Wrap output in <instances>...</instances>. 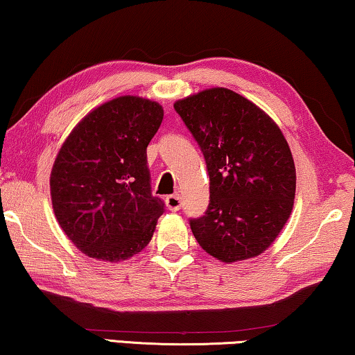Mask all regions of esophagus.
I'll use <instances>...</instances> for the list:
<instances>
[{
  "label": "esophagus",
  "instance_id": "1",
  "mask_svg": "<svg viewBox=\"0 0 355 355\" xmlns=\"http://www.w3.org/2000/svg\"><path fill=\"white\" fill-rule=\"evenodd\" d=\"M166 207L168 208L171 211H177L182 208V198L180 196H167L166 198Z\"/></svg>",
  "mask_w": 355,
  "mask_h": 355
}]
</instances>
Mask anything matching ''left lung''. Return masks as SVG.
<instances>
[{
  "label": "left lung",
  "instance_id": "1",
  "mask_svg": "<svg viewBox=\"0 0 355 355\" xmlns=\"http://www.w3.org/2000/svg\"><path fill=\"white\" fill-rule=\"evenodd\" d=\"M204 153L210 205L191 221L202 250L221 262L262 254L286 226L295 199V164L279 126L229 88L175 101Z\"/></svg>",
  "mask_w": 355,
  "mask_h": 355
}]
</instances>
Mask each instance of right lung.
<instances>
[{
	"instance_id": "1",
	"label": "right lung",
	"mask_w": 355,
	"mask_h": 355,
	"mask_svg": "<svg viewBox=\"0 0 355 355\" xmlns=\"http://www.w3.org/2000/svg\"><path fill=\"white\" fill-rule=\"evenodd\" d=\"M164 109L140 96L94 107L61 145L50 173L56 221L83 254L121 262L150 243L164 211L150 189L147 147Z\"/></svg>"
}]
</instances>
